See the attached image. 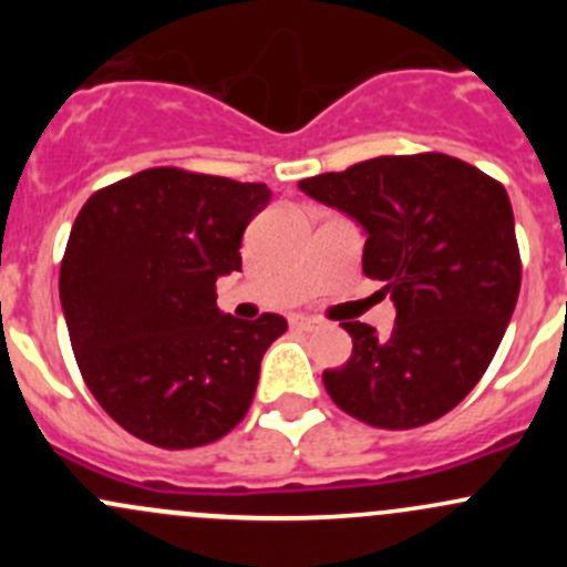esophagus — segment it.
<instances>
[{
    "label": "esophagus",
    "mask_w": 567,
    "mask_h": 567,
    "mask_svg": "<svg viewBox=\"0 0 567 567\" xmlns=\"http://www.w3.org/2000/svg\"><path fill=\"white\" fill-rule=\"evenodd\" d=\"M290 323H293V329L312 331V329H318L320 320L318 318H307V316H296V318H290Z\"/></svg>",
    "instance_id": "esophagus-1"
}]
</instances>
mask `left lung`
<instances>
[{
  "label": "left lung",
  "mask_w": 567,
  "mask_h": 567,
  "mask_svg": "<svg viewBox=\"0 0 567 567\" xmlns=\"http://www.w3.org/2000/svg\"><path fill=\"white\" fill-rule=\"evenodd\" d=\"M307 197L364 230L362 271L390 293V337L346 320L353 351L323 370L329 398L357 420L405 431L439 420L488 370L522 288L507 192L444 153L379 156L299 181Z\"/></svg>",
  "instance_id": "obj_1"
}]
</instances>
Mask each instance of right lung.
<instances>
[{
	"label": "right lung",
	"mask_w": 567,
	"mask_h": 567,
	"mask_svg": "<svg viewBox=\"0 0 567 567\" xmlns=\"http://www.w3.org/2000/svg\"><path fill=\"white\" fill-rule=\"evenodd\" d=\"M266 183L153 167L101 188L73 221L60 301L76 364L101 409L153 447L230 433L260 359L288 320L225 316L216 279L241 271V238Z\"/></svg>",
	"instance_id": "1"
}]
</instances>
